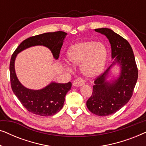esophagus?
<instances>
[{
	"mask_svg": "<svg viewBox=\"0 0 146 146\" xmlns=\"http://www.w3.org/2000/svg\"><path fill=\"white\" fill-rule=\"evenodd\" d=\"M84 83H85V81L82 78H78L76 79L75 80H74L72 85L75 87H80L84 84Z\"/></svg>",
	"mask_w": 146,
	"mask_h": 146,
	"instance_id": "1",
	"label": "esophagus"
}]
</instances>
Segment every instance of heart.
I'll list each match as a JSON object with an SVG mask.
<instances>
[{
  "label": "heart",
  "mask_w": 146,
  "mask_h": 146,
  "mask_svg": "<svg viewBox=\"0 0 146 146\" xmlns=\"http://www.w3.org/2000/svg\"><path fill=\"white\" fill-rule=\"evenodd\" d=\"M108 49L105 44L94 40H85L70 46L66 52L69 63L80 65L81 72L92 78L101 74L108 58ZM67 67V65H66Z\"/></svg>",
  "instance_id": "obj_1"
}]
</instances>
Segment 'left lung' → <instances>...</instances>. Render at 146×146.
<instances>
[{"instance_id": "1", "label": "left lung", "mask_w": 146, "mask_h": 146, "mask_svg": "<svg viewBox=\"0 0 146 146\" xmlns=\"http://www.w3.org/2000/svg\"><path fill=\"white\" fill-rule=\"evenodd\" d=\"M94 31L104 35L111 46L112 64L94 81L92 94L86 102L92 113L99 116L113 114L124 106L130 100L136 84L138 71L132 48L126 40L107 28ZM120 68L117 77L111 69Z\"/></svg>"}]
</instances>
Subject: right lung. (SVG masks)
<instances>
[{
  "label": "right lung",
  "mask_w": 146,
  "mask_h": 146,
  "mask_svg": "<svg viewBox=\"0 0 146 146\" xmlns=\"http://www.w3.org/2000/svg\"><path fill=\"white\" fill-rule=\"evenodd\" d=\"M67 33L62 31L46 33L30 37L22 42L13 53L10 62V75L12 90L17 98L28 111L41 116H50L58 112L62 108L65 96L71 89L72 83L62 84L51 82L40 90L26 88L18 79L15 72V60L18 54L35 46H43L48 48L54 58L59 57Z\"/></svg>",
  "instance_id": "right-lung-1"
}]
</instances>
